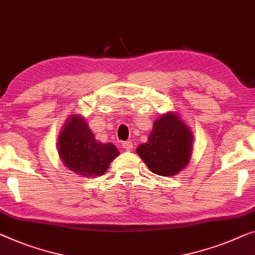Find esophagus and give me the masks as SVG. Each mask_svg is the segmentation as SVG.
<instances>
[{"mask_svg":"<svg viewBox=\"0 0 255 255\" xmlns=\"http://www.w3.org/2000/svg\"><path fill=\"white\" fill-rule=\"evenodd\" d=\"M122 146H123V148L125 150H128V152H130L132 149V142L131 141H123L122 142Z\"/></svg>","mask_w":255,"mask_h":255,"instance_id":"esophagus-1","label":"esophagus"}]
</instances>
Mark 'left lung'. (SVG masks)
<instances>
[{
    "label": "left lung",
    "mask_w": 255,
    "mask_h": 255,
    "mask_svg": "<svg viewBox=\"0 0 255 255\" xmlns=\"http://www.w3.org/2000/svg\"><path fill=\"white\" fill-rule=\"evenodd\" d=\"M192 141L189 127L177 114L167 113L154 122L148 141L138 146L136 154L152 172L173 176L190 162Z\"/></svg>",
    "instance_id": "1"
}]
</instances>
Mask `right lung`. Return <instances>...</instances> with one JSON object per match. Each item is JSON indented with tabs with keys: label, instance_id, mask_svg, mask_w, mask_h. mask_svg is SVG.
Here are the masks:
<instances>
[{
	"label": "right lung",
	"instance_id": "1",
	"mask_svg": "<svg viewBox=\"0 0 255 255\" xmlns=\"http://www.w3.org/2000/svg\"><path fill=\"white\" fill-rule=\"evenodd\" d=\"M57 146L65 167L86 177L103 175L120 154L112 142L97 141L86 121L80 115L69 117L58 136Z\"/></svg>",
	"mask_w": 255,
	"mask_h": 255
}]
</instances>
